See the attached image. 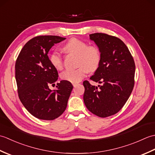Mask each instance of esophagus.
<instances>
[{
	"label": "esophagus",
	"mask_w": 155,
	"mask_h": 155,
	"mask_svg": "<svg viewBox=\"0 0 155 155\" xmlns=\"http://www.w3.org/2000/svg\"><path fill=\"white\" fill-rule=\"evenodd\" d=\"M77 83H74V84H73V87H76V86H77Z\"/></svg>",
	"instance_id": "esophagus-1"
}]
</instances>
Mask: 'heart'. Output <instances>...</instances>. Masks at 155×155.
<instances>
[{
	"label": "heart",
	"instance_id": "1",
	"mask_svg": "<svg viewBox=\"0 0 155 155\" xmlns=\"http://www.w3.org/2000/svg\"><path fill=\"white\" fill-rule=\"evenodd\" d=\"M62 50L69 54H74L78 57V65L81 67L77 69H67L61 74L62 80L77 83L86 75L88 71H96L100 64L101 56L99 49L95 46H88L86 42L77 38H71L66 43ZM52 65L60 70L62 67V58L58 52H53L50 55Z\"/></svg>",
	"mask_w": 155,
	"mask_h": 155
}]
</instances>
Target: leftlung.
<instances>
[{"label":"left lung","mask_w":155,"mask_h":155,"mask_svg":"<svg viewBox=\"0 0 155 155\" xmlns=\"http://www.w3.org/2000/svg\"><path fill=\"white\" fill-rule=\"evenodd\" d=\"M101 52L100 64L90 79L95 87L83 82L85 106L99 117L117 113L126 103L134 83L135 64L128 48L120 39L103 33L89 35Z\"/></svg>","instance_id":"obj_1"}]
</instances>
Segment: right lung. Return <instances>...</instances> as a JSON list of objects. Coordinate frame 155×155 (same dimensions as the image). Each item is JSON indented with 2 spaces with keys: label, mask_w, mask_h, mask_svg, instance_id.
Masks as SVG:
<instances>
[{
  "label": "right lung",
  "mask_w": 155,
  "mask_h": 155,
  "mask_svg": "<svg viewBox=\"0 0 155 155\" xmlns=\"http://www.w3.org/2000/svg\"><path fill=\"white\" fill-rule=\"evenodd\" d=\"M58 36H39L23 47L15 64V78L21 103L32 116L51 120L60 117L67 106L73 86L67 81L49 85L58 80V72L48 53L54 44L65 40Z\"/></svg>",
  "instance_id": "1"
}]
</instances>
